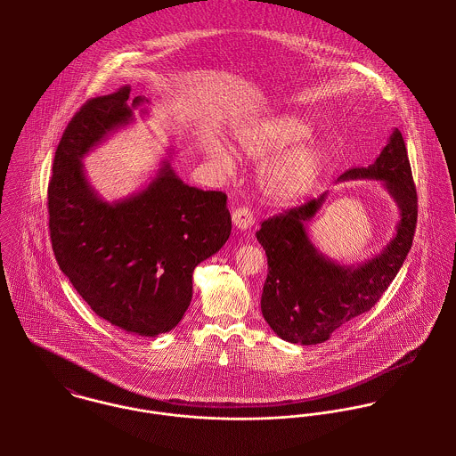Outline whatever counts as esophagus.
<instances>
[{
  "label": "esophagus",
  "instance_id": "34e87169",
  "mask_svg": "<svg viewBox=\"0 0 456 456\" xmlns=\"http://www.w3.org/2000/svg\"><path fill=\"white\" fill-rule=\"evenodd\" d=\"M232 221L233 224L239 228V230H248L255 224V217H253V212L251 208L248 207H237L233 208L232 212Z\"/></svg>",
  "mask_w": 456,
  "mask_h": 456
}]
</instances>
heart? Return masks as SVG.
I'll list each match as a JSON object with an SVG mask.
<instances>
[{
    "mask_svg": "<svg viewBox=\"0 0 456 456\" xmlns=\"http://www.w3.org/2000/svg\"><path fill=\"white\" fill-rule=\"evenodd\" d=\"M311 128L298 118L281 114L260 119L235 136L239 151L251 161H263L258 186L263 196L275 203H291L305 195L322 175L320 149L304 140ZM210 161L219 170L232 167L230 151L214 142L207 147Z\"/></svg>",
    "mask_w": 456,
    "mask_h": 456,
    "instance_id": "b5f03b06",
    "label": "heart"
}]
</instances>
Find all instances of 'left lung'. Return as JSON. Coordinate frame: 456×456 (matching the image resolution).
Wrapping results in <instances>:
<instances>
[{
	"mask_svg": "<svg viewBox=\"0 0 456 456\" xmlns=\"http://www.w3.org/2000/svg\"><path fill=\"white\" fill-rule=\"evenodd\" d=\"M356 179L383 183L400 214L393 239L372 258L342 265L330 260L311 242L307 224L320 212L326 193L263 221L256 232L268 261L261 313L286 342H325L337 328L370 311L412 246L418 198L400 131L393 130L372 165L351 168L337 183Z\"/></svg>",
	"mask_w": 456,
	"mask_h": 456,
	"instance_id": "left-lung-1",
	"label": "left lung"
}]
</instances>
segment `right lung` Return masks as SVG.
Masks as SVG:
<instances>
[{"mask_svg": "<svg viewBox=\"0 0 456 456\" xmlns=\"http://www.w3.org/2000/svg\"><path fill=\"white\" fill-rule=\"evenodd\" d=\"M130 87L91 98L68 123L49 183V230L61 272L110 325L156 337L179 325L193 297L196 265L232 233L226 195L188 186L168 156L128 198L107 201L91 186L84 156L147 114Z\"/></svg>", "mask_w": 456, "mask_h": 456, "instance_id": "obj_1", "label": "right lung"}]
</instances>
